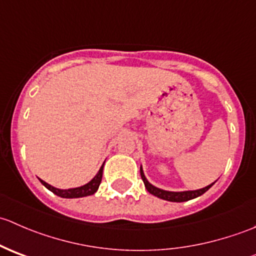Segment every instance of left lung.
Here are the masks:
<instances>
[{
    "instance_id": "1",
    "label": "left lung",
    "mask_w": 256,
    "mask_h": 256,
    "mask_svg": "<svg viewBox=\"0 0 256 256\" xmlns=\"http://www.w3.org/2000/svg\"><path fill=\"white\" fill-rule=\"evenodd\" d=\"M140 174H141V178H142L144 183V187L146 190H148L151 194L156 196V197L161 198V200H168V202H186V200H194V198L200 197L202 196L203 193H206L212 186L216 182L210 183V184L207 186V187H203L200 190H182V192H172V190H161V188L156 187V186L151 184V183L147 180L146 176L144 174V170L142 166L140 167Z\"/></svg>"
}]
</instances>
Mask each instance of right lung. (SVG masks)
Here are the masks:
<instances>
[{"label":"right lung","mask_w":256,"mask_h":256,"mask_svg":"<svg viewBox=\"0 0 256 256\" xmlns=\"http://www.w3.org/2000/svg\"><path fill=\"white\" fill-rule=\"evenodd\" d=\"M102 168H104V164H102V166L100 167L99 172L95 174V177L92 178L90 182H88L86 184L80 186V187H76V188H68V190H60V188L53 187V186H50L49 183L44 182V180H40H40L46 188H48L50 192H53L54 194L59 196V197H62V198H82V197H86V196H92L96 192L98 188H99V186H100V182H102Z\"/></svg>","instance_id":"1"}]
</instances>
